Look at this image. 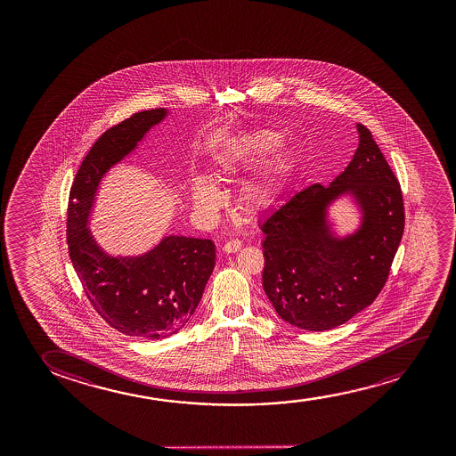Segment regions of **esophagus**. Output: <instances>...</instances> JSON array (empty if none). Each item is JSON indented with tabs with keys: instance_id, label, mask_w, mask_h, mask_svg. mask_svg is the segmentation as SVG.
<instances>
[{
	"instance_id": "1",
	"label": "esophagus",
	"mask_w": 456,
	"mask_h": 456,
	"mask_svg": "<svg viewBox=\"0 0 456 456\" xmlns=\"http://www.w3.org/2000/svg\"><path fill=\"white\" fill-rule=\"evenodd\" d=\"M240 248H241V241H240V240H231V241L224 243V246H223V250L232 254V252H237Z\"/></svg>"
}]
</instances>
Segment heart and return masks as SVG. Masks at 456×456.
<instances>
[{"instance_id":"1","label":"heart","mask_w":456,"mask_h":456,"mask_svg":"<svg viewBox=\"0 0 456 456\" xmlns=\"http://www.w3.org/2000/svg\"><path fill=\"white\" fill-rule=\"evenodd\" d=\"M281 142L283 138L281 134L271 129L248 132L225 144L224 150L216 156V167L221 173H235L273 156L281 148ZM291 159L287 156L274 157L265 173L256 175V179L246 185L243 191L244 202L249 207L266 206L274 198L281 187V179L291 169ZM191 198L194 207L202 213L216 210L223 202L221 190L207 175L194 177Z\"/></svg>"}]
</instances>
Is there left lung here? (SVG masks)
I'll return each mask as SVG.
<instances>
[{"label": "left lung", "instance_id": "left-lung-1", "mask_svg": "<svg viewBox=\"0 0 456 456\" xmlns=\"http://www.w3.org/2000/svg\"><path fill=\"white\" fill-rule=\"evenodd\" d=\"M356 129L354 159L329 187L313 183L263 219V289L277 314L304 330H330L370 305L403 235L399 181L368 127ZM343 193L354 196L362 224L339 239L326 208Z\"/></svg>", "mask_w": 456, "mask_h": 456}]
</instances>
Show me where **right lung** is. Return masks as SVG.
Segmentation results:
<instances>
[{
  "instance_id": "add662e5",
  "label": "right lung",
  "mask_w": 456,
  "mask_h": 456,
  "mask_svg": "<svg viewBox=\"0 0 456 456\" xmlns=\"http://www.w3.org/2000/svg\"><path fill=\"white\" fill-rule=\"evenodd\" d=\"M167 115V109L143 110L107 129L76 173L67 213L69 258L90 304L113 329L146 339L171 337L187 325L215 268V244L169 235L143 256H112L87 224L107 171Z\"/></svg>"
}]
</instances>
